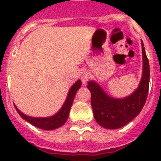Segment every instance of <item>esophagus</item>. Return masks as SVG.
<instances>
[{
  "instance_id": "34e87169",
  "label": "esophagus",
  "mask_w": 161,
  "mask_h": 161,
  "mask_svg": "<svg viewBox=\"0 0 161 161\" xmlns=\"http://www.w3.org/2000/svg\"><path fill=\"white\" fill-rule=\"evenodd\" d=\"M90 73H88V72H86V71H84V72H83V73H81V80L83 81V83H87V82L90 79Z\"/></svg>"
}]
</instances>
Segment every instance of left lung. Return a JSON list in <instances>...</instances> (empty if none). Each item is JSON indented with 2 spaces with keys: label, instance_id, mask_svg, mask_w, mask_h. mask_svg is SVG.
Instances as JSON below:
<instances>
[{
  "label": "left lung",
  "instance_id": "left-lung-1",
  "mask_svg": "<svg viewBox=\"0 0 161 161\" xmlns=\"http://www.w3.org/2000/svg\"><path fill=\"white\" fill-rule=\"evenodd\" d=\"M142 44L143 75L138 88L125 98L110 97L93 81L88 83L91 92V104L94 119L105 129L115 130L125 126L135 119L142 110L147 98L150 84V64Z\"/></svg>",
  "mask_w": 161,
  "mask_h": 161
}]
</instances>
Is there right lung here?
<instances>
[{
	"label": "right lung",
	"instance_id": "right-lung-1",
	"mask_svg": "<svg viewBox=\"0 0 161 161\" xmlns=\"http://www.w3.org/2000/svg\"><path fill=\"white\" fill-rule=\"evenodd\" d=\"M80 80H78L76 82L72 88H70V90L68 92V97L66 99L65 103L63 105L62 108L58 111L56 114L53 116L47 118H33L27 116V115L24 114L23 113H21L17 108L15 106L16 111L19 114V115L21 116L23 119L29 122L34 126L42 129V130H52L58 129L60 126L63 125L66 123L67 119H68V115H69V112H70V108L73 104V98L75 97V94L77 93V91L78 90V88L81 87Z\"/></svg>",
	"mask_w": 161,
	"mask_h": 161
}]
</instances>
